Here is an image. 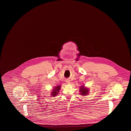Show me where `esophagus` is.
Instances as JSON below:
<instances>
[{"instance_id": "esophagus-1", "label": "esophagus", "mask_w": 131, "mask_h": 131, "mask_svg": "<svg viewBox=\"0 0 131 131\" xmlns=\"http://www.w3.org/2000/svg\"><path fill=\"white\" fill-rule=\"evenodd\" d=\"M66 81L67 83V84H70V80H66Z\"/></svg>"}]
</instances>
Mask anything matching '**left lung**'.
I'll use <instances>...</instances> for the list:
<instances>
[{
    "label": "left lung",
    "mask_w": 131,
    "mask_h": 131,
    "mask_svg": "<svg viewBox=\"0 0 131 131\" xmlns=\"http://www.w3.org/2000/svg\"><path fill=\"white\" fill-rule=\"evenodd\" d=\"M81 88H80V92L81 95H82L83 96L87 95V94L88 93V90L87 88H84L83 86H82Z\"/></svg>",
    "instance_id": "1"
}]
</instances>
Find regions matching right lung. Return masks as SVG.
<instances>
[{"label":"right lung","mask_w":131,"mask_h":131,"mask_svg":"<svg viewBox=\"0 0 131 131\" xmlns=\"http://www.w3.org/2000/svg\"><path fill=\"white\" fill-rule=\"evenodd\" d=\"M60 86H57V87L54 88V89L53 90V91L51 93L52 96H56L60 90Z\"/></svg>","instance_id":"add662e5"}]
</instances>
